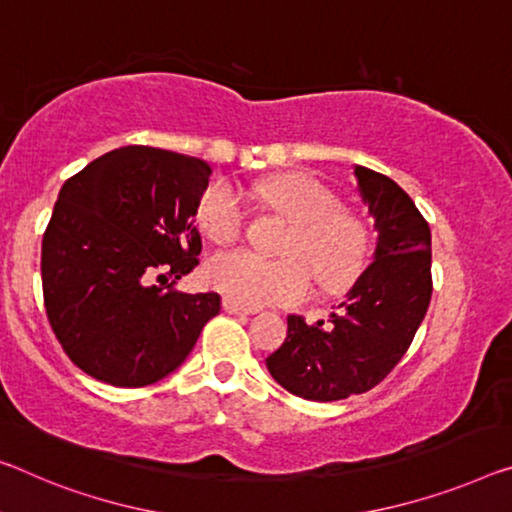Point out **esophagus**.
<instances>
[{
	"label": "esophagus",
	"instance_id": "esophagus-1",
	"mask_svg": "<svg viewBox=\"0 0 512 512\" xmlns=\"http://www.w3.org/2000/svg\"><path fill=\"white\" fill-rule=\"evenodd\" d=\"M224 311L226 313H233V316H249V313H254V309H247V306H240L238 302H233L226 297L224 300Z\"/></svg>",
	"mask_w": 512,
	"mask_h": 512
}]
</instances>
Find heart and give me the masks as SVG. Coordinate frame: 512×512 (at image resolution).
<instances>
[{"label": "heart", "mask_w": 512, "mask_h": 512, "mask_svg": "<svg viewBox=\"0 0 512 512\" xmlns=\"http://www.w3.org/2000/svg\"><path fill=\"white\" fill-rule=\"evenodd\" d=\"M258 199L295 226L281 249L283 261H265L245 249L215 254L206 279L240 306L300 304L316 281L320 293H343L355 283L371 254V229L343 210L338 196L320 180L288 174L263 180ZM196 222L212 242L238 240L247 226L245 206L229 183L210 185L196 206Z\"/></svg>", "instance_id": "b5f03b06"}]
</instances>
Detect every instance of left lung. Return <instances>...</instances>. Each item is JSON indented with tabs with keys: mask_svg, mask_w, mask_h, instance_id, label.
<instances>
[{
	"mask_svg": "<svg viewBox=\"0 0 512 512\" xmlns=\"http://www.w3.org/2000/svg\"><path fill=\"white\" fill-rule=\"evenodd\" d=\"M355 176L380 233L375 261L327 325L288 316L286 341L265 359L283 389L320 403L377 387L410 350L432 295L426 217L389 176L366 167Z\"/></svg>",
	"mask_w": 512,
	"mask_h": 512,
	"instance_id": "1",
	"label": "left lung"
}]
</instances>
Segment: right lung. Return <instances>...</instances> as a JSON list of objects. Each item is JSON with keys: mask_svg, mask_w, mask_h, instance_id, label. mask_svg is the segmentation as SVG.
Returning a JSON list of instances; mask_svg holds the SVG:
<instances>
[{"mask_svg": "<svg viewBox=\"0 0 512 512\" xmlns=\"http://www.w3.org/2000/svg\"><path fill=\"white\" fill-rule=\"evenodd\" d=\"M208 176L196 157L123 146L61 187L43 233V302L86 375L114 387L162 380L222 309L217 293L174 286L199 265L194 215Z\"/></svg>", "mask_w": 512, "mask_h": 512, "instance_id": "1", "label": "right lung"}]
</instances>
